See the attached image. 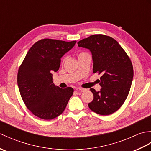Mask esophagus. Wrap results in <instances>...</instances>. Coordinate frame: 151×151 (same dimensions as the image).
I'll return each mask as SVG.
<instances>
[{"instance_id": "obj_1", "label": "esophagus", "mask_w": 151, "mask_h": 151, "mask_svg": "<svg viewBox=\"0 0 151 151\" xmlns=\"http://www.w3.org/2000/svg\"><path fill=\"white\" fill-rule=\"evenodd\" d=\"M76 90H77L78 91H82V92H84V91H86V89L82 88H76Z\"/></svg>"}]
</instances>
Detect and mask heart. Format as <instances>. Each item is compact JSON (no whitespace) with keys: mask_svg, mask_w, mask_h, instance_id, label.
I'll use <instances>...</instances> for the list:
<instances>
[{"mask_svg":"<svg viewBox=\"0 0 151 151\" xmlns=\"http://www.w3.org/2000/svg\"><path fill=\"white\" fill-rule=\"evenodd\" d=\"M86 54V53H84V52H82V53H81V54H79V55H82V54ZM78 55V56H79ZM63 61H64V60H63Z\"/></svg>","mask_w":151,"mask_h":151,"instance_id":"1","label":"heart"}]
</instances>
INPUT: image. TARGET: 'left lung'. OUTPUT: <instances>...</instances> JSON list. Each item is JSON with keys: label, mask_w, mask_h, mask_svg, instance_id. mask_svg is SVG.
Segmentation results:
<instances>
[{"label": "left lung", "mask_w": 151, "mask_h": 151, "mask_svg": "<svg viewBox=\"0 0 151 151\" xmlns=\"http://www.w3.org/2000/svg\"><path fill=\"white\" fill-rule=\"evenodd\" d=\"M80 47L91 51L93 72L101 75V89L90 90L93 99L88 104L90 110L108 115L118 110L129 93L134 76L132 63L116 40L102 34H95L78 42Z\"/></svg>", "instance_id": "1"}]
</instances>
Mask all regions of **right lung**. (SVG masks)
Instances as JSON below:
<instances>
[{"mask_svg": "<svg viewBox=\"0 0 151 151\" xmlns=\"http://www.w3.org/2000/svg\"><path fill=\"white\" fill-rule=\"evenodd\" d=\"M43 39L35 43L19 67L17 84L22 101L32 113L45 120L59 116L73 94L72 88L53 84L52 73L58 70L61 58L76 44Z\"/></svg>", "mask_w": 151, "mask_h": 151, "instance_id": "obj_1", "label": "right lung"}]
</instances>
